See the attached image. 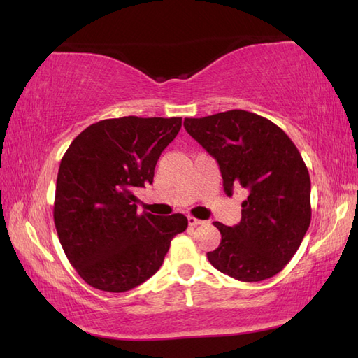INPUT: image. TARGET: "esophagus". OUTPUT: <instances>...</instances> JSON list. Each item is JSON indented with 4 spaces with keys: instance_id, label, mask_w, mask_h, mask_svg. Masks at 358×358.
<instances>
[{
    "instance_id": "1",
    "label": "esophagus",
    "mask_w": 358,
    "mask_h": 358,
    "mask_svg": "<svg viewBox=\"0 0 358 358\" xmlns=\"http://www.w3.org/2000/svg\"><path fill=\"white\" fill-rule=\"evenodd\" d=\"M187 223H189V226L195 227V226H199V224H203L204 222H201V220L195 218V217H192V215H189V217H187Z\"/></svg>"
}]
</instances>
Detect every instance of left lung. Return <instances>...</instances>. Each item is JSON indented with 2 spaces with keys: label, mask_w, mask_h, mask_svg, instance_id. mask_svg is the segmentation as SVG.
<instances>
[{
  "label": "left lung",
  "mask_w": 358,
  "mask_h": 358,
  "mask_svg": "<svg viewBox=\"0 0 358 358\" xmlns=\"http://www.w3.org/2000/svg\"><path fill=\"white\" fill-rule=\"evenodd\" d=\"M185 127L217 159L224 192L245 189L241 222L224 226L210 264L240 281L278 273L300 248L310 223V180L299 149L283 129L248 110L185 118Z\"/></svg>",
  "instance_id": "8db88e82"
}]
</instances>
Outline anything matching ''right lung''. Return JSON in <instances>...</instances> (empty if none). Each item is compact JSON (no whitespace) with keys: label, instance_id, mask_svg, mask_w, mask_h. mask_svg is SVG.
Returning a JSON list of instances; mask_svg holds the SVG:
<instances>
[{"label":"right lung","instance_id":"obj_1","mask_svg":"<svg viewBox=\"0 0 358 358\" xmlns=\"http://www.w3.org/2000/svg\"><path fill=\"white\" fill-rule=\"evenodd\" d=\"M181 118L121 117L86 127L58 169L53 222L67 260L95 289L126 292L163 264L183 214L136 212L135 191L152 185L162 152Z\"/></svg>","mask_w":358,"mask_h":358}]
</instances>
